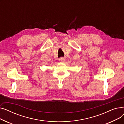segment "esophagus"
<instances>
[{
  "label": "esophagus",
  "instance_id": "34e87169",
  "mask_svg": "<svg viewBox=\"0 0 124 124\" xmlns=\"http://www.w3.org/2000/svg\"><path fill=\"white\" fill-rule=\"evenodd\" d=\"M65 60V59L64 58H61L59 59V61L60 62H63Z\"/></svg>",
  "mask_w": 124,
  "mask_h": 124
}]
</instances>
